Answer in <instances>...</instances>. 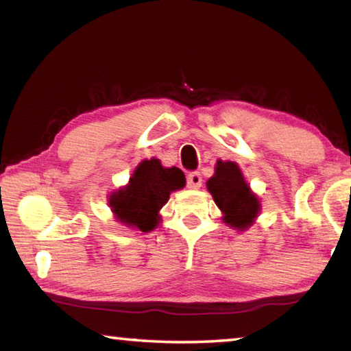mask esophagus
Instances as JSON below:
<instances>
[{
  "instance_id": "obj_1",
  "label": "esophagus",
  "mask_w": 351,
  "mask_h": 351,
  "mask_svg": "<svg viewBox=\"0 0 351 351\" xmlns=\"http://www.w3.org/2000/svg\"><path fill=\"white\" fill-rule=\"evenodd\" d=\"M201 184H203V180H201L199 171H190L187 175V186L190 189H198L201 187Z\"/></svg>"
}]
</instances>
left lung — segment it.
<instances>
[{
  "mask_svg": "<svg viewBox=\"0 0 351 351\" xmlns=\"http://www.w3.org/2000/svg\"><path fill=\"white\" fill-rule=\"evenodd\" d=\"M207 189L224 213V223L239 230H245L252 224L260 210V203L249 190L235 162L218 161L215 175L207 181Z\"/></svg>",
  "mask_w": 351,
  "mask_h": 351,
  "instance_id": "8db88e82",
  "label": "left lung"
}]
</instances>
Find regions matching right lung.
Wrapping results in <instances>:
<instances>
[{"label":"right lung","mask_w":351,"mask_h":351,"mask_svg":"<svg viewBox=\"0 0 351 351\" xmlns=\"http://www.w3.org/2000/svg\"><path fill=\"white\" fill-rule=\"evenodd\" d=\"M186 186V176L178 167L165 169L158 159L142 161L127 187L110 197L111 210L119 221L148 232L159 223L158 212L173 190Z\"/></svg>","instance_id":"obj_1"}]
</instances>
